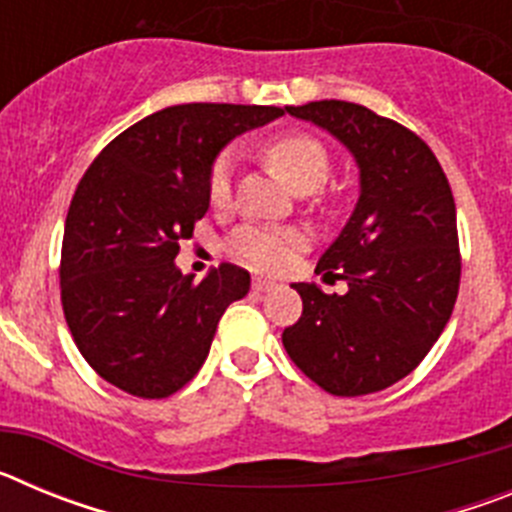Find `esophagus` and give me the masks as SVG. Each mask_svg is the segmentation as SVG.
Wrapping results in <instances>:
<instances>
[{
    "mask_svg": "<svg viewBox=\"0 0 512 512\" xmlns=\"http://www.w3.org/2000/svg\"><path fill=\"white\" fill-rule=\"evenodd\" d=\"M274 287H277V284L269 282V279H253V282H251L253 292H271Z\"/></svg>",
    "mask_w": 512,
    "mask_h": 512,
    "instance_id": "1",
    "label": "esophagus"
}]
</instances>
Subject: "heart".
<instances>
[{
    "label": "heart",
    "instance_id": "heart-1",
    "mask_svg": "<svg viewBox=\"0 0 512 512\" xmlns=\"http://www.w3.org/2000/svg\"><path fill=\"white\" fill-rule=\"evenodd\" d=\"M264 158L266 164L279 171L289 187L300 194L315 192L330 176V153L325 143L302 130H287L266 140ZM230 174H233V161L228 153H220L207 171V197L212 205H225L230 200V189H233ZM302 246H305V238L292 228L246 225L233 235L230 253L251 269L282 271Z\"/></svg>",
    "mask_w": 512,
    "mask_h": 512
}]
</instances>
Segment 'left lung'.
<instances>
[{
    "instance_id": "8db88e82",
    "label": "left lung",
    "mask_w": 512,
    "mask_h": 512,
    "mask_svg": "<svg viewBox=\"0 0 512 512\" xmlns=\"http://www.w3.org/2000/svg\"><path fill=\"white\" fill-rule=\"evenodd\" d=\"M354 153L361 197L318 274L346 295L292 284L302 315L282 343L325 392L359 397L408 377L443 333L459 295L461 253L449 179L420 135L364 104L320 99L287 107Z\"/></svg>"
}]
</instances>
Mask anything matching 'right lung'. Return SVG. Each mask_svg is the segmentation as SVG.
<instances>
[{"instance_id":"1","label":"right lung","mask_w":512,"mask_h":512,"mask_svg":"<svg viewBox=\"0 0 512 512\" xmlns=\"http://www.w3.org/2000/svg\"><path fill=\"white\" fill-rule=\"evenodd\" d=\"M279 115L259 104H176L130 125L84 171L58 277L76 348L104 382L161 400L200 372L225 307L248 295L251 277L223 264L194 282L174 259L210 207L217 151Z\"/></svg>"}]
</instances>
